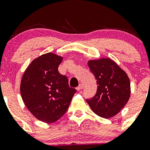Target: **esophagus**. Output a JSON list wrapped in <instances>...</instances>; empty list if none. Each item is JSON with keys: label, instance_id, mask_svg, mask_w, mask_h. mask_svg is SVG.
Listing matches in <instances>:
<instances>
[{"label": "esophagus", "instance_id": "34e87169", "mask_svg": "<svg viewBox=\"0 0 150 150\" xmlns=\"http://www.w3.org/2000/svg\"><path fill=\"white\" fill-rule=\"evenodd\" d=\"M82 88H83V85H82V84H80V85H79L78 87H77V88H76V89H77V91H80L81 89H82Z\"/></svg>", "mask_w": 150, "mask_h": 150}]
</instances>
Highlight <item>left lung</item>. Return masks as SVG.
<instances>
[{"mask_svg":"<svg viewBox=\"0 0 150 150\" xmlns=\"http://www.w3.org/2000/svg\"><path fill=\"white\" fill-rule=\"evenodd\" d=\"M90 71L97 80L95 95L86 101L96 114L108 118L119 113L130 95V83L124 70L109 58L88 62Z\"/></svg>","mask_w":150,"mask_h":150,"instance_id":"obj_1","label":"left lung"}]
</instances>
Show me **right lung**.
Listing matches in <instances>:
<instances>
[{
	"label": "right lung",
	"mask_w": 150,
	"mask_h": 150,
	"mask_svg": "<svg viewBox=\"0 0 150 150\" xmlns=\"http://www.w3.org/2000/svg\"><path fill=\"white\" fill-rule=\"evenodd\" d=\"M63 58L51 53L39 56L25 70L20 92L25 106L37 119L53 123L68 110L76 89L68 77L59 73Z\"/></svg>",
	"instance_id": "right-lung-1"
}]
</instances>
